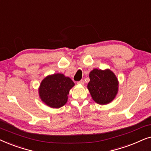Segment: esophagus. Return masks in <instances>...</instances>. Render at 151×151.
<instances>
[{
	"label": "esophagus",
	"instance_id": "obj_1",
	"mask_svg": "<svg viewBox=\"0 0 151 151\" xmlns=\"http://www.w3.org/2000/svg\"><path fill=\"white\" fill-rule=\"evenodd\" d=\"M77 83H79V84H81V85H83V84H84V81H83V79L80 80L79 81H78V82H77Z\"/></svg>",
	"mask_w": 151,
	"mask_h": 151
}]
</instances>
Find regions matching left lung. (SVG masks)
I'll list each match as a JSON object with an SVG mask.
<instances>
[{
	"instance_id": "1",
	"label": "left lung",
	"mask_w": 151,
	"mask_h": 151,
	"mask_svg": "<svg viewBox=\"0 0 151 151\" xmlns=\"http://www.w3.org/2000/svg\"><path fill=\"white\" fill-rule=\"evenodd\" d=\"M89 76L88 88L94 101L102 105L112 101L118 91V81L113 72L94 69Z\"/></svg>"
}]
</instances>
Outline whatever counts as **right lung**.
Instances as JSON below:
<instances>
[{
  "label": "right lung",
  "instance_id": "right-lung-1",
  "mask_svg": "<svg viewBox=\"0 0 151 151\" xmlns=\"http://www.w3.org/2000/svg\"><path fill=\"white\" fill-rule=\"evenodd\" d=\"M74 85L71 79L63 74L50 75L45 78L40 85V97L47 106L59 108L66 104L68 94Z\"/></svg>",
  "mask_w": 151,
  "mask_h": 151
}]
</instances>
